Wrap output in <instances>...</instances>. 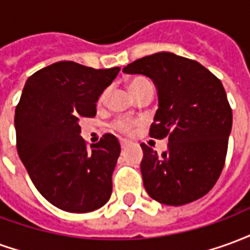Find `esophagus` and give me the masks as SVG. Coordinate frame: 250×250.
Here are the masks:
<instances>
[{
  "mask_svg": "<svg viewBox=\"0 0 250 250\" xmlns=\"http://www.w3.org/2000/svg\"><path fill=\"white\" fill-rule=\"evenodd\" d=\"M128 143H130V142L127 141V139H120V146H122V148H125Z\"/></svg>",
  "mask_w": 250,
  "mask_h": 250,
  "instance_id": "obj_1",
  "label": "esophagus"
}]
</instances>
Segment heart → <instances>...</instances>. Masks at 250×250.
Masks as SVG:
<instances>
[{
    "label": "heart",
    "mask_w": 250,
    "mask_h": 250,
    "mask_svg": "<svg viewBox=\"0 0 250 250\" xmlns=\"http://www.w3.org/2000/svg\"><path fill=\"white\" fill-rule=\"evenodd\" d=\"M151 85V83L148 82L147 79L145 77H135V79H132L130 83H128V89H130V92L134 95L138 91H141L145 87H150ZM105 96H107V91H104L102 95H100V98H99V104H102L105 100ZM134 122L132 120L128 119H119L116 120L114 123V128L115 130L120 131V132H130L132 130V127H134Z\"/></svg>",
    "instance_id": "obj_1"
}]
</instances>
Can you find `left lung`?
Returning <instances> with one entry per match:
<instances>
[{
    "label": "left lung",
    "mask_w": 250,
    "mask_h": 250,
    "mask_svg": "<svg viewBox=\"0 0 250 250\" xmlns=\"http://www.w3.org/2000/svg\"><path fill=\"white\" fill-rule=\"evenodd\" d=\"M150 77L158 109L150 135L168 138L161 155L142 143L141 171L147 194L163 205L181 206L204 197L225 163L231 109L222 83L199 62L159 52L123 68Z\"/></svg>",
    "instance_id": "obj_1"
}]
</instances>
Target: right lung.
Returning a JSON list of instances; mask_svg holds the SVG:
<instances>
[{
    "label": "right lung",
    "instance_id": "right-lung-1",
    "mask_svg": "<svg viewBox=\"0 0 250 250\" xmlns=\"http://www.w3.org/2000/svg\"><path fill=\"white\" fill-rule=\"evenodd\" d=\"M119 71L59 62L25 83L14 115L19 157L41 195L64 211H93L111 197L119 141L105 134L88 148L80 120L96 115Z\"/></svg>",
    "mask_w": 250,
    "mask_h": 250
}]
</instances>
